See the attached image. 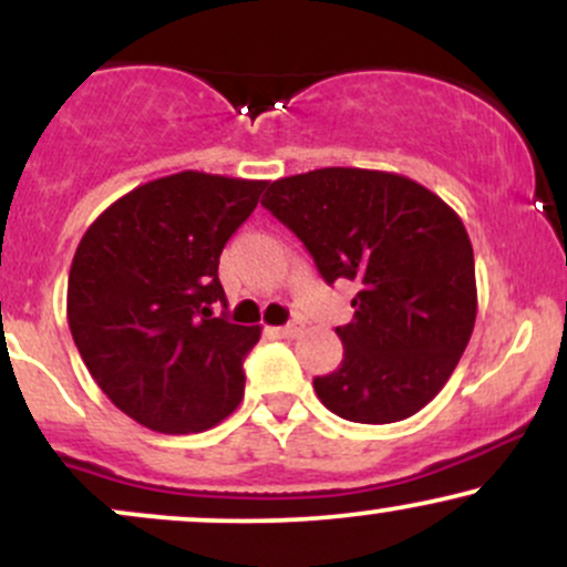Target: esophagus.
I'll use <instances>...</instances> for the list:
<instances>
[{
    "instance_id": "obj_1",
    "label": "esophagus",
    "mask_w": 567,
    "mask_h": 567,
    "mask_svg": "<svg viewBox=\"0 0 567 567\" xmlns=\"http://www.w3.org/2000/svg\"><path fill=\"white\" fill-rule=\"evenodd\" d=\"M271 333H275L277 338H296L298 333H301V324L298 322L282 324V328H271Z\"/></svg>"
}]
</instances>
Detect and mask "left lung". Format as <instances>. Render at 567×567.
I'll list each match as a JSON object with an SVG mask.
<instances>
[{
	"label": "left lung",
	"mask_w": 567,
	"mask_h": 567,
	"mask_svg": "<svg viewBox=\"0 0 567 567\" xmlns=\"http://www.w3.org/2000/svg\"><path fill=\"white\" fill-rule=\"evenodd\" d=\"M261 205L306 245L322 279L357 282L336 328L338 370L317 375L330 413L394 424L445 386L477 320L470 234L437 194L396 173L322 167L269 184Z\"/></svg>",
	"instance_id": "obj_1"
}]
</instances>
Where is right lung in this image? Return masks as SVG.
<instances>
[{
  "mask_svg": "<svg viewBox=\"0 0 567 567\" xmlns=\"http://www.w3.org/2000/svg\"><path fill=\"white\" fill-rule=\"evenodd\" d=\"M266 181L184 171L109 205L69 271L66 315L84 365L122 413L162 434L220 424L243 402L261 328L213 315L226 303L224 245Z\"/></svg>",
  "mask_w": 567,
  "mask_h": 567,
  "instance_id": "obj_1",
  "label": "right lung"
}]
</instances>
